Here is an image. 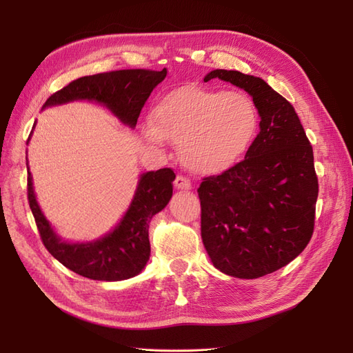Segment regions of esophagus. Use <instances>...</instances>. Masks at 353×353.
<instances>
[{
    "mask_svg": "<svg viewBox=\"0 0 353 353\" xmlns=\"http://www.w3.org/2000/svg\"><path fill=\"white\" fill-rule=\"evenodd\" d=\"M174 184L178 190H191V181L183 175H178L174 181Z\"/></svg>",
    "mask_w": 353,
    "mask_h": 353,
    "instance_id": "obj_1",
    "label": "esophagus"
}]
</instances>
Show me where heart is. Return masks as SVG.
I'll use <instances>...</instances> for the list:
<instances>
[{
  "instance_id": "heart-1",
  "label": "heart",
  "mask_w": 353,
  "mask_h": 353,
  "mask_svg": "<svg viewBox=\"0 0 353 353\" xmlns=\"http://www.w3.org/2000/svg\"><path fill=\"white\" fill-rule=\"evenodd\" d=\"M144 125L145 137L179 145L183 163L197 174H221L249 150L258 130V110L241 91H219L185 85L168 92Z\"/></svg>"
}]
</instances>
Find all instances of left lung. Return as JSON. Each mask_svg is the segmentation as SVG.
<instances>
[{
    "label": "left lung",
    "mask_w": 353,
    "mask_h": 353,
    "mask_svg": "<svg viewBox=\"0 0 353 353\" xmlns=\"http://www.w3.org/2000/svg\"><path fill=\"white\" fill-rule=\"evenodd\" d=\"M252 95L261 131L244 160L203 178L201 239L212 263L236 279H259L290 263L312 237L318 178L314 152L293 105L263 79L216 69Z\"/></svg>",
    "instance_id": "obj_1"
}]
</instances>
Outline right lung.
Returning <instances> with one entry per match:
<instances>
[{
  "label": "right lung",
  "mask_w": 353,
  "mask_h": 353,
  "mask_svg": "<svg viewBox=\"0 0 353 353\" xmlns=\"http://www.w3.org/2000/svg\"><path fill=\"white\" fill-rule=\"evenodd\" d=\"M166 69H126L82 77L50 95L42 109L74 100H94L110 109L121 122L134 128L147 99L156 85L166 78ZM174 179L175 174L170 168L143 174L131 206L117 227L88 243L61 241L52 231L38 206L29 170L28 200L42 243L60 263L91 280L121 281L140 274L150 258L148 223L172 197Z\"/></svg>",
  "instance_id": "1"
}]
</instances>
